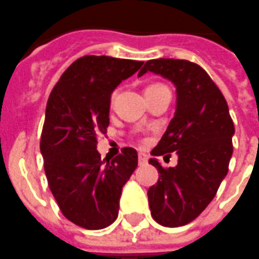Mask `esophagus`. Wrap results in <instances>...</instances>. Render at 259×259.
Masks as SVG:
<instances>
[{
    "label": "esophagus",
    "instance_id": "esophagus-1",
    "mask_svg": "<svg viewBox=\"0 0 259 259\" xmlns=\"http://www.w3.org/2000/svg\"><path fill=\"white\" fill-rule=\"evenodd\" d=\"M138 158H139V164L143 165V164H146L147 160H148V155H146L144 152H139Z\"/></svg>",
    "mask_w": 259,
    "mask_h": 259
}]
</instances>
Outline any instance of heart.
Returning <instances> with one entry per match:
<instances>
[{
    "mask_svg": "<svg viewBox=\"0 0 259 259\" xmlns=\"http://www.w3.org/2000/svg\"><path fill=\"white\" fill-rule=\"evenodd\" d=\"M159 87H163V85H160V84H152V85H150V87H147V88H146V91H150V90H155V88H159Z\"/></svg>",
    "mask_w": 259,
    "mask_h": 259,
    "instance_id": "b5f03b06",
    "label": "heart"
}]
</instances>
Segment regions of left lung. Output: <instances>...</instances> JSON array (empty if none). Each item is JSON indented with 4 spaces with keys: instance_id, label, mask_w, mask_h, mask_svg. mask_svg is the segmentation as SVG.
Here are the masks:
<instances>
[{
    "instance_id": "8db88e82",
    "label": "left lung",
    "mask_w": 259,
    "mask_h": 259,
    "mask_svg": "<svg viewBox=\"0 0 259 259\" xmlns=\"http://www.w3.org/2000/svg\"><path fill=\"white\" fill-rule=\"evenodd\" d=\"M147 72L160 74L177 88L174 117L151 155L177 152L178 164L163 168L156 158L148 160L160 174L147 192L151 215L162 226H185L207 207L227 175L234 123L222 92L198 64L148 60L138 76Z\"/></svg>"
}]
</instances>
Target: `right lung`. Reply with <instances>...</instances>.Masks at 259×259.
I'll use <instances>...</instances> for the list:
<instances>
[{
    "mask_svg": "<svg viewBox=\"0 0 259 259\" xmlns=\"http://www.w3.org/2000/svg\"><path fill=\"white\" fill-rule=\"evenodd\" d=\"M142 65L84 56L64 72L48 99L40 142L48 185L64 217L88 230L116 221L121 190L138 167V152L130 147L101 160L96 139L109 125L112 92Z\"/></svg>",
    "mask_w": 259,
    "mask_h": 259,
    "instance_id": "add662e5",
    "label": "right lung"
}]
</instances>
